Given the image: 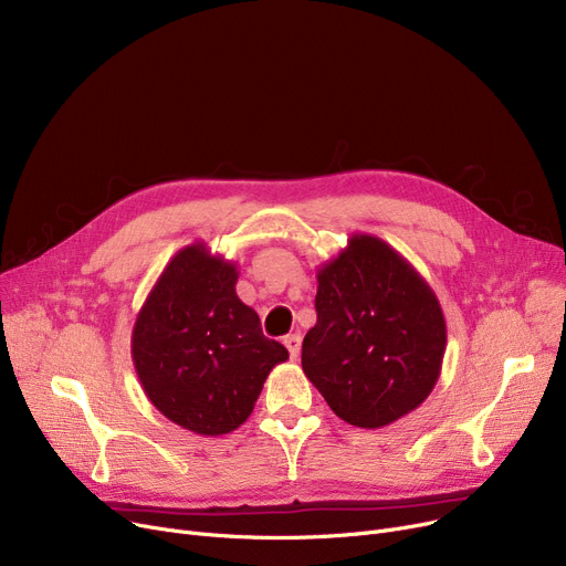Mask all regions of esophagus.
I'll list each match as a JSON object with an SVG mask.
<instances>
[{
    "instance_id": "1",
    "label": "esophagus",
    "mask_w": 566,
    "mask_h": 566,
    "mask_svg": "<svg viewBox=\"0 0 566 566\" xmlns=\"http://www.w3.org/2000/svg\"><path fill=\"white\" fill-rule=\"evenodd\" d=\"M284 346L289 348L291 360H295L301 355V335H286L284 337Z\"/></svg>"
}]
</instances>
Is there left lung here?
Instances as JSON below:
<instances>
[{"instance_id": "obj_1", "label": "left lung", "mask_w": 566, "mask_h": 566, "mask_svg": "<svg viewBox=\"0 0 566 566\" xmlns=\"http://www.w3.org/2000/svg\"><path fill=\"white\" fill-rule=\"evenodd\" d=\"M316 325L303 371L344 422L380 429L424 403L448 325L433 289L385 241L353 233L316 273Z\"/></svg>"}]
</instances>
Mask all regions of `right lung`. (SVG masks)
Wrapping results in <instances>:
<instances>
[{
  "label": "right lung",
  "instance_id": "1",
  "mask_svg": "<svg viewBox=\"0 0 566 566\" xmlns=\"http://www.w3.org/2000/svg\"><path fill=\"white\" fill-rule=\"evenodd\" d=\"M235 282L233 261L192 243L165 265L133 325L130 353L148 401L199 436L241 427L268 374L289 358L263 337Z\"/></svg>",
  "mask_w": 566,
  "mask_h": 566
}]
</instances>
